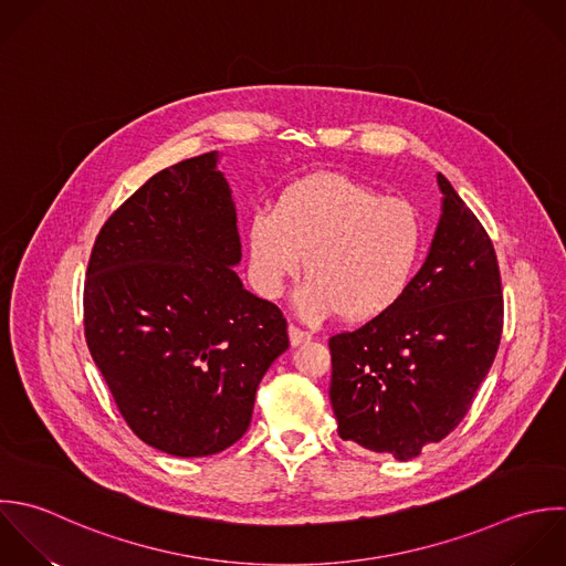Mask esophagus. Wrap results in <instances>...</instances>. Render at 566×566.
Wrapping results in <instances>:
<instances>
[{
	"label": "esophagus",
	"instance_id": "1",
	"mask_svg": "<svg viewBox=\"0 0 566 566\" xmlns=\"http://www.w3.org/2000/svg\"><path fill=\"white\" fill-rule=\"evenodd\" d=\"M311 333H306V331H302V328H297V326H289V339H291V346H302V344H306V342H311Z\"/></svg>",
	"mask_w": 566,
	"mask_h": 566
}]
</instances>
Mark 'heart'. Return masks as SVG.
Segmentation results:
<instances>
[{
    "mask_svg": "<svg viewBox=\"0 0 566 566\" xmlns=\"http://www.w3.org/2000/svg\"><path fill=\"white\" fill-rule=\"evenodd\" d=\"M421 249V218L410 202L342 174L291 185L249 227L255 291L280 297L304 260L308 277L295 293V311L311 322L337 311L348 322L384 315L408 291Z\"/></svg>",
    "mask_w": 566,
    "mask_h": 566,
    "instance_id": "obj_1",
    "label": "heart"
}]
</instances>
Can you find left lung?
Instances as JSON below:
<instances>
[{"instance_id":"obj_1","label":"left lung","mask_w":566,"mask_h":566,"mask_svg":"<svg viewBox=\"0 0 566 566\" xmlns=\"http://www.w3.org/2000/svg\"><path fill=\"white\" fill-rule=\"evenodd\" d=\"M437 180L443 213L403 297L328 339L339 437L397 461L419 457L463 421L503 333L494 244L450 180Z\"/></svg>"}]
</instances>
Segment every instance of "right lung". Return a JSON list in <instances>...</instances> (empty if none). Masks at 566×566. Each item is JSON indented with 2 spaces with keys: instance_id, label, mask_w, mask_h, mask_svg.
Instances as JSON below:
<instances>
[{
  "instance_id": "obj_1",
  "label": "right lung",
  "mask_w": 566,
  "mask_h": 566,
  "mask_svg": "<svg viewBox=\"0 0 566 566\" xmlns=\"http://www.w3.org/2000/svg\"><path fill=\"white\" fill-rule=\"evenodd\" d=\"M220 154L151 176L103 224L83 289L90 355L132 432L180 459L231 448L289 348L282 311L238 273Z\"/></svg>"
}]
</instances>
